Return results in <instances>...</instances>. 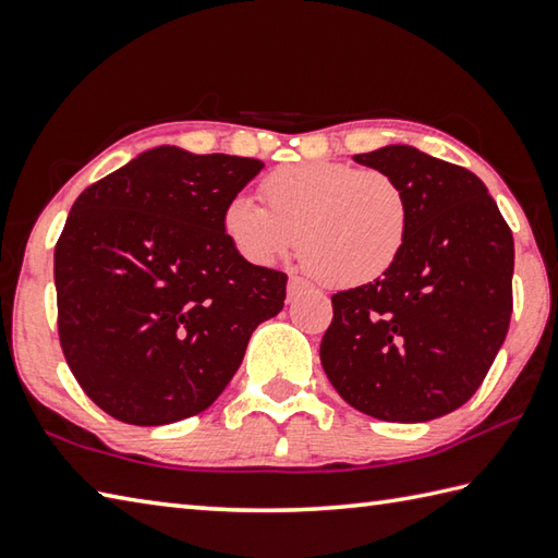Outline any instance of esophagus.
<instances>
[{
  "label": "esophagus",
  "instance_id": "obj_1",
  "mask_svg": "<svg viewBox=\"0 0 558 558\" xmlns=\"http://www.w3.org/2000/svg\"><path fill=\"white\" fill-rule=\"evenodd\" d=\"M308 284L301 277H289V296H296V294H301V291H304Z\"/></svg>",
  "mask_w": 558,
  "mask_h": 558
}]
</instances>
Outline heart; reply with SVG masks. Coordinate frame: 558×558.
<instances>
[{
	"label": "heart",
	"instance_id": "1",
	"mask_svg": "<svg viewBox=\"0 0 558 558\" xmlns=\"http://www.w3.org/2000/svg\"><path fill=\"white\" fill-rule=\"evenodd\" d=\"M264 208L234 195L222 232L252 264H271L296 247L304 267L328 287L369 284L395 267L412 230V205L395 175L343 161L287 163L259 185Z\"/></svg>",
	"mask_w": 558,
	"mask_h": 558
}]
</instances>
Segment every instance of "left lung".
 I'll use <instances>...</instances> for the list:
<instances>
[{
	"label": "left lung",
	"mask_w": 558,
	"mask_h": 558,
	"mask_svg": "<svg viewBox=\"0 0 558 558\" xmlns=\"http://www.w3.org/2000/svg\"><path fill=\"white\" fill-rule=\"evenodd\" d=\"M402 183L412 230L395 267L333 294L320 363L350 407L432 422L483 385L512 316L514 240L485 183L407 144L355 154Z\"/></svg>",
	"instance_id": "1"
}]
</instances>
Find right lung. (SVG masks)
<instances>
[{"instance_id":"right-lung-1","label":"right lung","mask_w":558,"mask_h":558,"mask_svg":"<svg viewBox=\"0 0 558 558\" xmlns=\"http://www.w3.org/2000/svg\"><path fill=\"white\" fill-rule=\"evenodd\" d=\"M259 159L156 146L77 195L56 242L58 338L93 402L134 426L208 409L287 274L232 250L222 210Z\"/></svg>"}]
</instances>
